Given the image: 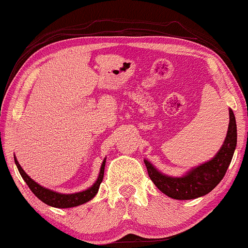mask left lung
<instances>
[{
	"label": "left lung",
	"instance_id": "1",
	"mask_svg": "<svg viewBox=\"0 0 248 248\" xmlns=\"http://www.w3.org/2000/svg\"><path fill=\"white\" fill-rule=\"evenodd\" d=\"M236 147V124L233 110L230 109V124L226 139L216 156L205 164L192 168L182 176H168L160 173L145 160L148 175L155 186L167 197L176 200H190L206 195L217 186L232 161Z\"/></svg>",
	"mask_w": 248,
	"mask_h": 248
}]
</instances>
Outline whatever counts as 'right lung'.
Masks as SVG:
<instances>
[{
    "label": "right lung",
    "mask_w": 248,
    "mask_h": 248,
    "mask_svg": "<svg viewBox=\"0 0 248 248\" xmlns=\"http://www.w3.org/2000/svg\"><path fill=\"white\" fill-rule=\"evenodd\" d=\"M14 159H15V164L17 166L18 172H20L21 176H22L23 180L26 181V184L28 185V187L31 188V192L34 193L42 202L56 208L75 207V206L82 205V203L88 202L89 200L93 199L95 195H96L97 190H99V187L100 185H101L103 179V174H105L106 159L103 160L101 168H100L99 176H97V180L94 182L93 186L89 187L88 189L82 190V192L73 193V194H62V193H58L54 192V190L51 189L45 188V187H42L41 185L37 184V182H35L28 174L24 172L23 168L21 167L20 164H18V161L16 160L15 156H14Z\"/></svg>",
    "instance_id": "1"
}]
</instances>
